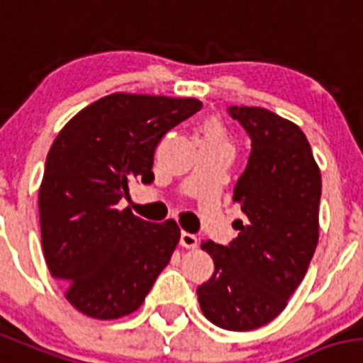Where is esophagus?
Here are the masks:
<instances>
[{
    "mask_svg": "<svg viewBox=\"0 0 363 363\" xmlns=\"http://www.w3.org/2000/svg\"><path fill=\"white\" fill-rule=\"evenodd\" d=\"M179 245L185 248H196L198 247V238L194 234H189V232H182V235H179Z\"/></svg>",
    "mask_w": 363,
    "mask_h": 363,
    "instance_id": "esophagus-1",
    "label": "esophagus"
}]
</instances>
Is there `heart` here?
<instances>
[{"mask_svg": "<svg viewBox=\"0 0 363 363\" xmlns=\"http://www.w3.org/2000/svg\"><path fill=\"white\" fill-rule=\"evenodd\" d=\"M201 140H212V142H225V133L223 128L214 121H207L201 128Z\"/></svg>", "mask_w": 363, "mask_h": 363, "instance_id": "heart-1", "label": "heart"}]
</instances>
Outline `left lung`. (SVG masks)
Returning <instances> with one entry per match:
<instances>
[{"label":"left lung","mask_w":363,"mask_h":363,"mask_svg":"<svg viewBox=\"0 0 363 363\" xmlns=\"http://www.w3.org/2000/svg\"><path fill=\"white\" fill-rule=\"evenodd\" d=\"M252 140L234 187L245 221L227 247L205 241L214 274L198 286L205 317L228 331L274 320L304 279L318 242L322 179L310 142L294 122L262 108L227 109Z\"/></svg>","instance_id":"8db88e82"}]
</instances>
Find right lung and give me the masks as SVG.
<instances>
[{
    "label": "right lung",
    "mask_w": 363,
    "mask_h": 363,
    "mask_svg": "<svg viewBox=\"0 0 363 363\" xmlns=\"http://www.w3.org/2000/svg\"><path fill=\"white\" fill-rule=\"evenodd\" d=\"M196 99L113 93L62 128L46 156L39 223L46 264L81 313L101 320L140 308L179 239L172 219L149 223L116 203L155 182L165 135L201 109Z\"/></svg>",
    "instance_id": "right-lung-1"
}]
</instances>
